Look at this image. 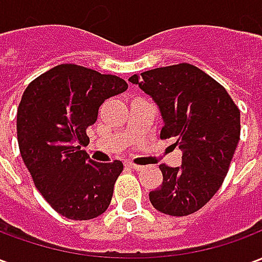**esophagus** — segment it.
<instances>
[{"mask_svg":"<svg viewBox=\"0 0 262 262\" xmlns=\"http://www.w3.org/2000/svg\"><path fill=\"white\" fill-rule=\"evenodd\" d=\"M126 165H127V167H129V168H133V170H136V171L143 170V167H142V165L135 164V163H132V161H126Z\"/></svg>","mask_w":262,"mask_h":262,"instance_id":"34e87169","label":"esophagus"}]
</instances>
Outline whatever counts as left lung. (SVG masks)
Here are the masks:
<instances>
[{
	"mask_svg": "<svg viewBox=\"0 0 262 262\" xmlns=\"http://www.w3.org/2000/svg\"><path fill=\"white\" fill-rule=\"evenodd\" d=\"M159 105L164 126L160 139H174L181 167L160 164L161 187L150 192L159 212L188 216L205 206L222 187L240 140V109L225 86L188 63L132 75Z\"/></svg>",
	"mask_w": 262,
	"mask_h": 262,
	"instance_id": "8db88e82",
	"label": "left lung"
}]
</instances>
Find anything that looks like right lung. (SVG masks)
Segmentation results:
<instances>
[{
    "instance_id": "right-lung-1",
    "label": "right lung",
    "mask_w": 262,
    "mask_h": 262,
    "mask_svg": "<svg viewBox=\"0 0 262 262\" xmlns=\"http://www.w3.org/2000/svg\"><path fill=\"white\" fill-rule=\"evenodd\" d=\"M127 90L125 80L77 64L50 69L26 86L16 132L22 160L37 191L71 220H90L108 209L123 164L97 163L82 146L105 99Z\"/></svg>"
}]
</instances>
